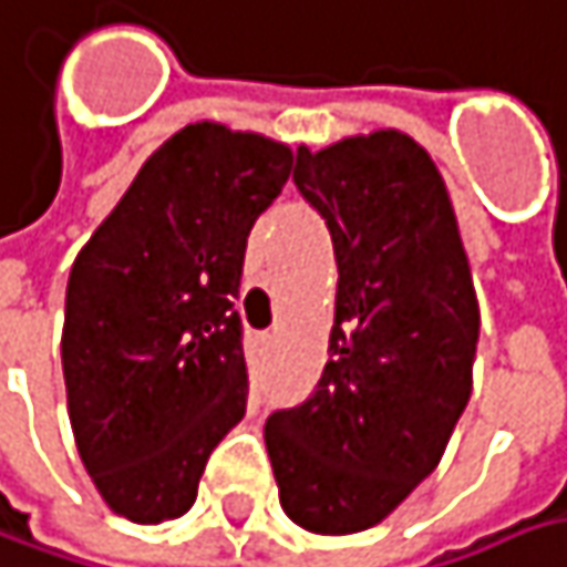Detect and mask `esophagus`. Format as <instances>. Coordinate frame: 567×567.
Instances as JSON below:
<instances>
[{
    "label": "esophagus",
    "mask_w": 567,
    "mask_h": 567,
    "mask_svg": "<svg viewBox=\"0 0 567 567\" xmlns=\"http://www.w3.org/2000/svg\"><path fill=\"white\" fill-rule=\"evenodd\" d=\"M262 343H266V347H272V333H266V337H262Z\"/></svg>",
    "instance_id": "obj_1"
}]
</instances>
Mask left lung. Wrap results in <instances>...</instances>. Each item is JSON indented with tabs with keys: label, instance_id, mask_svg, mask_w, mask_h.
I'll return each instance as SVG.
<instances>
[{
	"label": "left lung",
	"instance_id": "1",
	"mask_svg": "<svg viewBox=\"0 0 567 567\" xmlns=\"http://www.w3.org/2000/svg\"><path fill=\"white\" fill-rule=\"evenodd\" d=\"M291 179L330 230L340 282L323 375L266 420V450L285 514L347 536L440 465L472 398L482 317L446 183L414 137L298 147Z\"/></svg>",
	"mask_w": 567,
	"mask_h": 567
}]
</instances>
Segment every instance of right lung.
Instances as JSON below:
<instances>
[{
	"label": "right lung",
	"mask_w": 567,
	"mask_h": 567,
	"mask_svg": "<svg viewBox=\"0 0 567 567\" xmlns=\"http://www.w3.org/2000/svg\"><path fill=\"white\" fill-rule=\"evenodd\" d=\"M291 151L215 121L185 124L141 166L66 282L63 382L76 450L117 516L163 523L247 414L234 311L256 217Z\"/></svg>",
	"instance_id": "add662e5"
}]
</instances>
